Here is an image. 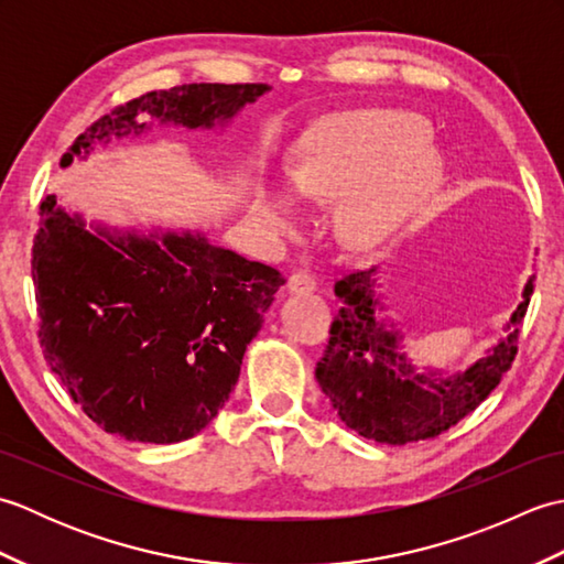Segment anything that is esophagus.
I'll use <instances>...</instances> for the list:
<instances>
[{
	"mask_svg": "<svg viewBox=\"0 0 564 564\" xmlns=\"http://www.w3.org/2000/svg\"><path fill=\"white\" fill-rule=\"evenodd\" d=\"M317 289V279L310 271H293L289 279V291L291 293H313Z\"/></svg>",
	"mask_w": 564,
	"mask_h": 564,
	"instance_id": "1",
	"label": "esophagus"
}]
</instances>
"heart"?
<instances>
[{"mask_svg":"<svg viewBox=\"0 0 564 564\" xmlns=\"http://www.w3.org/2000/svg\"><path fill=\"white\" fill-rule=\"evenodd\" d=\"M426 138V123L410 113L325 116L297 138L289 178L307 198L346 194V235L356 245L373 247L398 232L441 184L443 164ZM257 218L273 235L289 232L295 223L293 200L261 198Z\"/></svg>","mask_w":564,"mask_h":564,"instance_id":"obj_1","label":"heart"}]
</instances>
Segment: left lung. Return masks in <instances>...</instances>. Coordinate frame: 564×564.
Returning a JSON list of instances; mask_svg holds the SVG:
<instances>
[{"instance_id": "1", "label": "left lung", "mask_w": 564, "mask_h": 564, "mask_svg": "<svg viewBox=\"0 0 564 564\" xmlns=\"http://www.w3.org/2000/svg\"><path fill=\"white\" fill-rule=\"evenodd\" d=\"M378 269L354 271L334 283L341 310L329 327L317 382L341 422L356 434L390 446L434 438L487 400L519 351V329L531 303L533 281L509 319V334L489 356L465 373L443 378L438 370L419 373L400 351L402 334L382 313Z\"/></svg>"}]
</instances>
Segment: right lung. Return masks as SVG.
I'll return each instance as SVG.
<instances>
[{"label":"right lung","mask_w":564,"mask_h":564,"mask_svg":"<svg viewBox=\"0 0 564 564\" xmlns=\"http://www.w3.org/2000/svg\"><path fill=\"white\" fill-rule=\"evenodd\" d=\"M269 84H182L116 106L72 142L69 166L94 145L145 130L225 123ZM33 239L43 356L69 398L106 434L178 443L206 429L237 386L247 344L283 275L203 235L89 232L79 215L41 200Z\"/></svg>","instance_id":"right-lung-1"}]
</instances>
